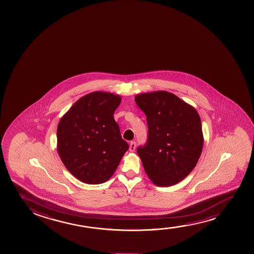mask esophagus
I'll return each mask as SVG.
<instances>
[{"instance_id":"esophagus-1","label":"esophagus","mask_w":254,"mask_h":254,"mask_svg":"<svg viewBox=\"0 0 254 254\" xmlns=\"http://www.w3.org/2000/svg\"><path fill=\"white\" fill-rule=\"evenodd\" d=\"M135 141H131V142H130V145H129V151H130V152H134V150H135Z\"/></svg>"}]
</instances>
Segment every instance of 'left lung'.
Wrapping results in <instances>:
<instances>
[{
	"label": "left lung",
	"mask_w": 254,
	"mask_h": 254,
	"mask_svg": "<svg viewBox=\"0 0 254 254\" xmlns=\"http://www.w3.org/2000/svg\"><path fill=\"white\" fill-rule=\"evenodd\" d=\"M137 106L146 116L147 140L137 153L153 183L170 187L183 181L201 154V121L193 107L167 91L138 94Z\"/></svg>",
	"instance_id": "obj_1"
}]
</instances>
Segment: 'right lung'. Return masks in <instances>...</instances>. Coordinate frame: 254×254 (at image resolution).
Here are the masks:
<instances>
[{"label":"right lung","instance_id":"add662e5","mask_svg":"<svg viewBox=\"0 0 254 254\" xmlns=\"http://www.w3.org/2000/svg\"><path fill=\"white\" fill-rule=\"evenodd\" d=\"M122 98L93 92L80 98L61 119L57 151L66 169L87 184L108 181L129 148L114 113Z\"/></svg>","mask_w":254,"mask_h":254}]
</instances>
